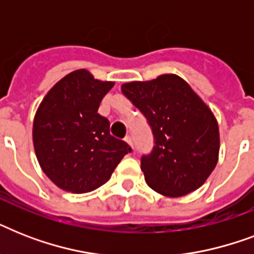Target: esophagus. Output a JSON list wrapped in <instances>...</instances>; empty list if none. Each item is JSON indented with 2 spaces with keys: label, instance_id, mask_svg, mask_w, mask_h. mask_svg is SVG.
<instances>
[{
  "label": "esophagus",
  "instance_id": "34e87169",
  "mask_svg": "<svg viewBox=\"0 0 254 254\" xmlns=\"http://www.w3.org/2000/svg\"><path fill=\"white\" fill-rule=\"evenodd\" d=\"M125 141H127V145H129V146H130L131 149L134 150V146H133V139H131L130 135H127V137H125Z\"/></svg>",
  "mask_w": 254,
  "mask_h": 254
}]
</instances>
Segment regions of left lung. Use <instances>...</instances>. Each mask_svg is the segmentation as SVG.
Masks as SVG:
<instances>
[{"instance_id":"obj_1","label":"left lung","mask_w":254,"mask_h":254,"mask_svg":"<svg viewBox=\"0 0 254 254\" xmlns=\"http://www.w3.org/2000/svg\"><path fill=\"white\" fill-rule=\"evenodd\" d=\"M121 91L150 125L154 146L141 170L150 189L179 197L199 189L219 157V127L212 112L182 77L167 73L131 81Z\"/></svg>"}]
</instances>
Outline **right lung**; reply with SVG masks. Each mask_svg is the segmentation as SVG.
<instances>
[{
  "label": "right lung",
  "mask_w": 254,
  "mask_h": 254,
  "mask_svg": "<svg viewBox=\"0 0 254 254\" xmlns=\"http://www.w3.org/2000/svg\"><path fill=\"white\" fill-rule=\"evenodd\" d=\"M115 85L77 69L45 96L33 124V142L43 173L62 190L84 193L109 181L131 147L109 133L108 119L97 113Z\"/></svg>",
  "instance_id": "add662e5"
}]
</instances>
